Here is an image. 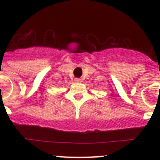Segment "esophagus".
I'll use <instances>...</instances> for the list:
<instances>
[{
    "mask_svg": "<svg viewBox=\"0 0 160 160\" xmlns=\"http://www.w3.org/2000/svg\"><path fill=\"white\" fill-rule=\"evenodd\" d=\"M74 81H75L76 82H81L82 79L81 78H74Z\"/></svg>",
    "mask_w": 160,
    "mask_h": 160,
    "instance_id": "obj_1",
    "label": "esophagus"
}]
</instances>
